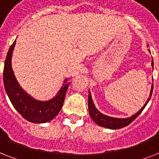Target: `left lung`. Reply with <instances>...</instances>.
Wrapping results in <instances>:
<instances>
[{"label":"left lung","instance_id":"obj_1","mask_svg":"<svg viewBox=\"0 0 159 159\" xmlns=\"http://www.w3.org/2000/svg\"><path fill=\"white\" fill-rule=\"evenodd\" d=\"M152 67H153V60H152ZM153 88V84H152L149 97H148V99L147 100V102H146L145 104L143 105V107H142L137 113L134 114V116H130V117H128V118L123 119L114 118V117H111V116H106L104 114L101 113V112L96 108V106H95L94 103H93V101H92V95H91V92H90L89 90V96H88V110H89L90 116H91L92 120L94 121L95 123L97 124L98 125L102 126V127H105V128L107 129H120L123 128V127H125V126L129 125L131 122H133V121L140 115V113L143 111V109L145 108V106H147L148 102H149V100H150L151 96H152Z\"/></svg>","mask_w":159,"mask_h":159}]
</instances>
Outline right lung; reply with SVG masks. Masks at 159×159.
<instances>
[{
	"instance_id": "obj_1",
	"label": "right lung",
	"mask_w": 159,
	"mask_h": 159,
	"mask_svg": "<svg viewBox=\"0 0 159 159\" xmlns=\"http://www.w3.org/2000/svg\"><path fill=\"white\" fill-rule=\"evenodd\" d=\"M16 42L9 49L4 66L3 82L6 94L16 111L26 120L37 124L48 122L59 113L70 82H67V78L65 79L59 92L49 101L41 102L33 98L20 86L11 67V57Z\"/></svg>"
}]
</instances>
